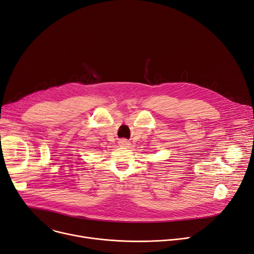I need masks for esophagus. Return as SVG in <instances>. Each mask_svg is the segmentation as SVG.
I'll list each match as a JSON object with an SVG mask.
<instances>
[{
	"label": "esophagus",
	"mask_w": 254,
	"mask_h": 254,
	"mask_svg": "<svg viewBox=\"0 0 254 254\" xmlns=\"http://www.w3.org/2000/svg\"><path fill=\"white\" fill-rule=\"evenodd\" d=\"M118 143H119V146H122V147H128V146L130 145V143L127 139H125V138L124 139H120Z\"/></svg>",
	"instance_id": "34e87169"
}]
</instances>
